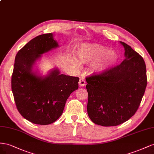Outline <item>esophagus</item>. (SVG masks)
Returning <instances> with one entry per match:
<instances>
[{"label":"esophagus","instance_id":"1","mask_svg":"<svg viewBox=\"0 0 154 154\" xmlns=\"http://www.w3.org/2000/svg\"><path fill=\"white\" fill-rule=\"evenodd\" d=\"M79 85L81 86H84L86 85V81H85L84 79L81 78L80 80H79Z\"/></svg>","mask_w":154,"mask_h":154}]
</instances>
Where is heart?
Returning <instances> with one entry per match:
<instances>
[{
    "mask_svg": "<svg viewBox=\"0 0 154 154\" xmlns=\"http://www.w3.org/2000/svg\"><path fill=\"white\" fill-rule=\"evenodd\" d=\"M79 61L82 63H91V70L96 73L104 71L116 62L117 55L113 50H106V48L99 45H88L81 48L78 52ZM75 66H79L77 60H73Z\"/></svg>",
    "mask_w": 154,
    "mask_h": 154,
    "instance_id": "b5f03b06",
    "label": "heart"
}]
</instances>
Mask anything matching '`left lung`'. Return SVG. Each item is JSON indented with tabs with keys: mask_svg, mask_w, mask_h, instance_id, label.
I'll return each instance as SVG.
<instances>
[{
	"mask_svg": "<svg viewBox=\"0 0 154 154\" xmlns=\"http://www.w3.org/2000/svg\"><path fill=\"white\" fill-rule=\"evenodd\" d=\"M123 45L126 59L116 66L86 77L87 112L95 124L117 126L128 121L139 108L147 85L143 58Z\"/></svg>",
	"mask_w": 154,
	"mask_h": 154,
	"instance_id": "1",
	"label": "left lung"
}]
</instances>
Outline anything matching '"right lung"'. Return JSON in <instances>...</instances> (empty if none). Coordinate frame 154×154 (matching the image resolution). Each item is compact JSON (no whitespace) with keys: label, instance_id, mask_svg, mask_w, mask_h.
Segmentation results:
<instances>
[{"label":"right lung","instance_id":"obj_1","mask_svg":"<svg viewBox=\"0 0 154 154\" xmlns=\"http://www.w3.org/2000/svg\"><path fill=\"white\" fill-rule=\"evenodd\" d=\"M58 47L52 33L33 38L18 51L11 76V90L16 106L26 119L46 125L62 115L69 95L78 89L79 78L60 74L57 69L42 77L32 66L42 54Z\"/></svg>","mask_w":154,"mask_h":154}]
</instances>
